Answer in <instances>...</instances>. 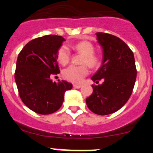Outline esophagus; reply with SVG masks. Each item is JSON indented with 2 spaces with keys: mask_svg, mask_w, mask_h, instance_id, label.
I'll use <instances>...</instances> for the list:
<instances>
[{
  "mask_svg": "<svg viewBox=\"0 0 153 153\" xmlns=\"http://www.w3.org/2000/svg\"><path fill=\"white\" fill-rule=\"evenodd\" d=\"M81 85L80 84H74V87L75 89H79L81 87Z\"/></svg>",
  "mask_w": 153,
  "mask_h": 153,
  "instance_id": "1",
  "label": "esophagus"
}]
</instances>
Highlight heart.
Wrapping results in <instances>:
<instances>
[{
	"label": "heart",
	"mask_w": 153,
	"mask_h": 153,
	"mask_svg": "<svg viewBox=\"0 0 153 153\" xmlns=\"http://www.w3.org/2000/svg\"><path fill=\"white\" fill-rule=\"evenodd\" d=\"M74 50L83 53L81 57L80 63L82 65L75 66L71 65L65 69L63 72V76L65 79L74 83H81L89 72V67L95 68L101 63V57L94 53V46L89 41L78 42L74 45ZM70 59V51L68 48L63 46L57 51V60L62 65L69 63Z\"/></svg>",
	"instance_id": "obj_1"
}]
</instances>
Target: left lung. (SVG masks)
<instances>
[{"label":"left lung","mask_w":153,"mask_h":153,"mask_svg":"<svg viewBox=\"0 0 153 153\" xmlns=\"http://www.w3.org/2000/svg\"><path fill=\"white\" fill-rule=\"evenodd\" d=\"M103 50L102 63L91 77L99 85H92L93 93L86 100V105L97 115L117 112L128 101L136 79L133 53L125 42L114 35L96 33Z\"/></svg>","instance_id":"obj_1"}]
</instances>
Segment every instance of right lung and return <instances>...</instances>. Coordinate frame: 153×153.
Returning a JSON list of instances; mask_svg holds the SVG:
<instances>
[{
    "label": "right lung",
    "instance_id": "add662e5",
    "mask_svg": "<svg viewBox=\"0 0 153 153\" xmlns=\"http://www.w3.org/2000/svg\"><path fill=\"white\" fill-rule=\"evenodd\" d=\"M65 40L63 36L46 35L28 42L18 54L15 78L21 100L39 114H51L61 107L64 93L72 83L53 82L51 75L60 73L57 51Z\"/></svg>",
    "mask_w": 153,
    "mask_h": 153
}]
</instances>
